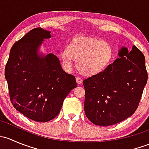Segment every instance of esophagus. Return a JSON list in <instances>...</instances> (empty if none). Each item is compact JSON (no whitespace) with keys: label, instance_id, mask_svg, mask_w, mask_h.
<instances>
[{"label":"esophagus","instance_id":"34e87169","mask_svg":"<svg viewBox=\"0 0 149 149\" xmlns=\"http://www.w3.org/2000/svg\"><path fill=\"white\" fill-rule=\"evenodd\" d=\"M76 82H77L78 84H82V82H83V80H82L80 77H76Z\"/></svg>","mask_w":149,"mask_h":149}]
</instances>
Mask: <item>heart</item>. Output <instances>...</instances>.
<instances>
[{"instance_id": "heart-1", "label": "heart", "mask_w": 149, "mask_h": 149, "mask_svg": "<svg viewBox=\"0 0 149 149\" xmlns=\"http://www.w3.org/2000/svg\"><path fill=\"white\" fill-rule=\"evenodd\" d=\"M113 53V48L109 42L81 37L74 39L68 48L63 49L61 57L66 68H71L76 60L81 73L86 76H94L109 66Z\"/></svg>"}]
</instances>
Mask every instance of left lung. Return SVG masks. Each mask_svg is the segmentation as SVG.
Returning a JSON list of instances; mask_svg holds the SVG:
<instances>
[{
    "mask_svg": "<svg viewBox=\"0 0 149 149\" xmlns=\"http://www.w3.org/2000/svg\"><path fill=\"white\" fill-rule=\"evenodd\" d=\"M120 58L102 73L85 79L84 110L94 124L109 126L131 116L139 106L148 74L139 48L123 47Z\"/></svg>",
    "mask_w": 149,
    "mask_h": 149,
    "instance_id": "8db88e82",
    "label": "left lung"
}]
</instances>
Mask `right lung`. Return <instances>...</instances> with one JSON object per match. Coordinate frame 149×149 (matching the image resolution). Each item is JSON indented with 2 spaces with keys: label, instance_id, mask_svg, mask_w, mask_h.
Returning <instances> with one entry per match:
<instances>
[{
  "label": "right lung",
  "instance_id": "1",
  "mask_svg": "<svg viewBox=\"0 0 149 149\" xmlns=\"http://www.w3.org/2000/svg\"><path fill=\"white\" fill-rule=\"evenodd\" d=\"M50 31L38 27L13 44L5 68L10 100L16 110L36 122L59 114L64 100L77 86L76 78L63 70L58 57L39 49Z\"/></svg>",
  "mask_w": 149,
  "mask_h": 149
}]
</instances>
